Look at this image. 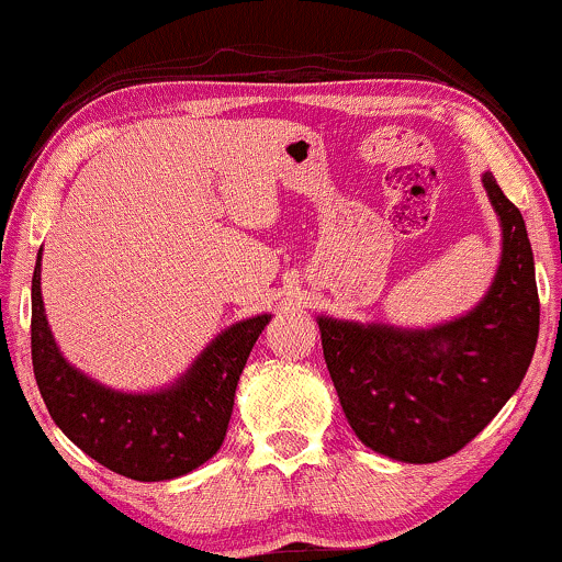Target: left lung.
<instances>
[{
	"label": "left lung",
	"mask_w": 562,
	"mask_h": 562,
	"mask_svg": "<svg viewBox=\"0 0 562 562\" xmlns=\"http://www.w3.org/2000/svg\"><path fill=\"white\" fill-rule=\"evenodd\" d=\"M502 256L483 299L431 328L323 317L319 338L349 427L381 456L431 464L453 456L507 405L539 338V293L526 221L483 172Z\"/></svg>",
	"instance_id": "left-lung-1"
}]
</instances>
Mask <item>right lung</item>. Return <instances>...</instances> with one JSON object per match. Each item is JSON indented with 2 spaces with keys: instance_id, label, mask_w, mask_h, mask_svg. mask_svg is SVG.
<instances>
[{
  "instance_id": "add662e5",
  "label": "right lung",
  "mask_w": 562,
  "mask_h": 562,
  "mask_svg": "<svg viewBox=\"0 0 562 562\" xmlns=\"http://www.w3.org/2000/svg\"><path fill=\"white\" fill-rule=\"evenodd\" d=\"M271 314L239 319L162 390L122 392L74 368L47 325L42 252L31 280V360L42 400L60 431L106 470L140 483L176 480L224 442L239 373Z\"/></svg>"
}]
</instances>
